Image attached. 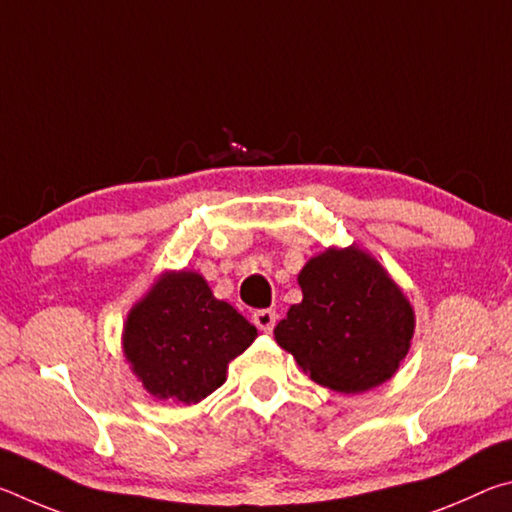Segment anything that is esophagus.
<instances>
[{
    "mask_svg": "<svg viewBox=\"0 0 512 512\" xmlns=\"http://www.w3.org/2000/svg\"><path fill=\"white\" fill-rule=\"evenodd\" d=\"M275 318L277 316H275L273 309H257L255 314H253V323H255V327L259 329V332L268 334V332H273Z\"/></svg>",
    "mask_w": 512,
    "mask_h": 512,
    "instance_id": "esophagus-1",
    "label": "esophagus"
}]
</instances>
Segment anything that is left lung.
I'll return each instance as SVG.
<instances>
[{"label":"left lung","mask_w":512,"mask_h":512,"mask_svg":"<svg viewBox=\"0 0 512 512\" xmlns=\"http://www.w3.org/2000/svg\"><path fill=\"white\" fill-rule=\"evenodd\" d=\"M302 302L275 327V341L320 386L370 391L400 368L413 336V309L375 259L359 248L309 259L298 275Z\"/></svg>","instance_id":"obj_1"}]
</instances>
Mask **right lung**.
I'll list each match as a JSON object with an SVG mask.
<instances>
[{
    "label": "right lung",
    "instance_id": "right-lung-1",
    "mask_svg": "<svg viewBox=\"0 0 512 512\" xmlns=\"http://www.w3.org/2000/svg\"><path fill=\"white\" fill-rule=\"evenodd\" d=\"M257 329L216 300L198 273H167L128 314L124 352L146 391L173 404H196L225 381L228 363Z\"/></svg>",
    "mask_w": 512,
    "mask_h": 512
}]
</instances>
